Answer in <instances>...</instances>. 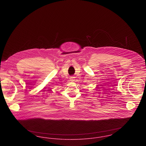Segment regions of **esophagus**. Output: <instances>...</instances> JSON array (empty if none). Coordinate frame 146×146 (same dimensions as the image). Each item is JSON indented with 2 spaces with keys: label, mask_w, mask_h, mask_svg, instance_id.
Listing matches in <instances>:
<instances>
[{
  "label": "esophagus",
  "mask_w": 146,
  "mask_h": 146,
  "mask_svg": "<svg viewBox=\"0 0 146 146\" xmlns=\"http://www.w3.org/2000/svg\"><path fill=\"white\" fill-rule=\"evenodd\" d=\"M72 78H73V77H72ZM72 79V80H73V79Z\"/></svg>",
  "instance_id": "34e87169"
}]
</instances>
